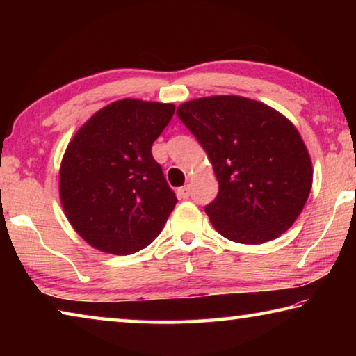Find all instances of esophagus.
I'll return each mask as SVG.
<instances>
[{
	"instance_id": "obj_1",
	"label": "esophagus",
	"mask_w": 356,
	"mask_h": 356,
	"mask_svg": "<svg viewBox=\"0 0 356 356\" xmlns=\"http://www.w3.org/2000/svg\"><path fill=\"white\" fill-rule=\"evenodd\" d=\"M177 193H179V196L182 197V200H188V197H190V185H184L182 188L177 190Z\"/></svg>"
}]
</instances>
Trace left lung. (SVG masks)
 Masks as SVG:
<instances>
[{
	"label": "left lung",
	"instance_id": "8db88e82",
	"mask_svg": "<svg viewBox=\"0 0 356 356\" xmlns=\"http://www.w3.org/2000/svg\"><path fill=\"white\" fill-rule=\"evenodd\" d=\"M177 116L213 165L218 195L204 210L216 231L246 245L286 232L312 185L309 154L291 120L238 95L186 102Z\"/></svg>",
	"mask_w": 356,
	"mask_h": 356
}]
</instances>
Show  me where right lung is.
<instances>
[{
  "label": "right lung",
  "mask_w": 356,
  "mask_h": 356,
  "mask_svg": "<svg viewBox=\"0 0 356 356\" xmlns=\"http://www.w3.org/2000/svg\"><path fill=\"white\" fill-rule=\"evenodd\" d=\"M176 106L125 99L102 108L65 150L59 193L70 225L89 245L134 254L154 242L177 197L152 156Z\"/></svg>",
  "instance_id": "1"
}]
</instances>
